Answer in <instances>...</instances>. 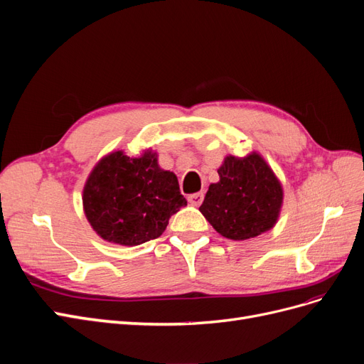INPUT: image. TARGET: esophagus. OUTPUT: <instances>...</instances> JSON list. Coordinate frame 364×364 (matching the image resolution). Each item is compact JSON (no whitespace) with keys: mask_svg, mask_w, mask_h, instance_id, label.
I'll return each mask as SVG.
<instances>
[{"mask_svg":"<svg viewBox=\"0 0 364 364\" xmlns=\"http://www.w3.org/2000/svg\"><path fill=\"white\" fill-rule=\"evenodd\" d=\"M189 203H191V205H193V207H199L200 204H203V200H204V193L203 192H199V193H193V195H191L189 198Z\"/></svg>","mask_w":364,"mask_h":364,"instance_id":"obj_1","label":"esophagus"}]
</instances>
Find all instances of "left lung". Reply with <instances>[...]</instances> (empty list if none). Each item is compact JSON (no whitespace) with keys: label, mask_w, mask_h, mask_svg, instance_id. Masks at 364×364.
<instances>
[{"label":"left lung","mask_w":364,"mask_h":364,"mask_svg":"<svg viewBox=\"0 0 364 364\" xmlns=\"http://www.w3.org/2000/svg\"><path fill=\"white\" fill-rule=\"evenodd\" d=\"M199 211L222 237L243 241L258 237L277 223L284 187L265 159L253 151L246 157L226 156Z\"/></svg>","instance_id":"left-lung-1"}]
</instances>
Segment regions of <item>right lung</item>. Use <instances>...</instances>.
<instances>
[{
    "label": "right lung",
    "mask_w": 364,
    "mask_h": 364,
    "mask_svg": "<svg viewBox=\"0 0 364 364\" xmlns=\"http://www.w3.org/2000/svg\"><path fill=\"white\" fill-rule=\"evenodd\" d=\"M82 204L99 237L130 247L164 234L187 200L177 175L161 169L157 153L148 148L138 157L123 150L102 157L85 181Z\"/></svg>",
    "instance_id": "right-lung-1"
}]
</instances>
